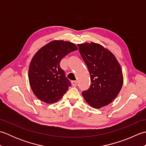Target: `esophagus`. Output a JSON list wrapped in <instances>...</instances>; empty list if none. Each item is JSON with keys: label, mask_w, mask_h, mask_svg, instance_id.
<instances>
[{"label": "esophagus", "mask_w": 146, "mask_h": 146, "mask_svg": "<svg viewBox=\"0 0 146 146\" xmlns=\"http://www.w3.org/2000/svg\"><path fill=\"white\" fill-rule=\"evenodd\" d=\"M71 84L73 86H76L77 85V82L76 81H72L71 82Z\"/></svg>", "instance_id": "34e87169"}]
</instances>
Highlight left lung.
Listing matches in <instances>:
<instances>
[{"instance_id": "1", "label": "left lung", "mask_w": 146, "mask_h": 146, "mask_svg": "<svg viewBox=\"0 0 146 146\" xmlns=\"http://www.w3.org/2000/svg\"><path fill=\"white\" fill-rule=\"evenodd\" d=\"M78 46L91 78L90 88L82 92L83 98L92 107L102 108L110 104L122 89V68L115 56L103 46L85 42Z\"/></svg>"}]
</instances>
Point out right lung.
<instances>
[{"mask_svg":"<svg viewBox=\"0 0 146 146\" xmlns=\"http://www.w3.org/2000/svg\"><path fill=\"white\" fill-rule=\"evenodd\" d=\"M78 49L69 41L54 40L39 49L29 68V81L36 97L47 104L56 102L66 92L71 83L61 68V60Z\"/></svg>","mask_w":146,"mask_h":146,"instance_id":"1","label":"right lung"}]
</instances>
